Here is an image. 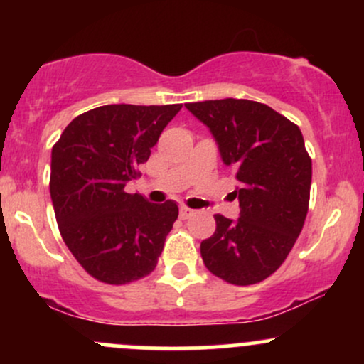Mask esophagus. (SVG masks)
Segmentation results:
<instances>
[{
    "label": "esophagus",
    "instance_id": "esophagus-1",
    "mask_svg": "<svg viewBox=\"0 0 364 364\" xmlns=\"http://www.w3.org/2000/svg\"><path fill=\"white\" fill-rule=\"evenodd\" d=\"M195 214V210H191V208H188V207H181L179 208V217H181L183 220H186V219H190L191 215Z\"/></svg>",
    "mask_w": 364,
    "mask_h": 364
}]
</instances>
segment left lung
Masks as SVG:
<instances>
[{
    "label": "left lung",
    "mask_w": 364,
    "mask_h": 364,
    "mask_svg": "<svg viewBox=\"0 0 364 364\" xmlns=\"http://www.w3.org/2000/svg\"><path fill=\"white\" fill-rule=\"evenodd\" d=\"M186 109L210 129L237 179L240 219L214 215L215 232L200 245L202 260L235 286L262 282L286 260L308 214L311 159L301 129L246 99L190 102Z\"/></svg>",
    "instance_id": "left-lung-1"
}]
</instances>
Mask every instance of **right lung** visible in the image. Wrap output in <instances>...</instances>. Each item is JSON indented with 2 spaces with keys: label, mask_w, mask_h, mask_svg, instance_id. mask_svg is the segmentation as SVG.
Listing matches in <instances>:
<instances>
[{
  "label": "right lung",
  "mask_w": 364,
  "mask_h": 364,
  "mask_svg": "<svg viewBox=\"0 0 364 364\" xmlns=\"http://www.w3.org/2000/svg\"><path fill=\"white\" fill-rule=\"evenodd\" d=\"M181 104H109L77 116L51 152L49 190L58 228L77 262L106 284H128L156 269L178 219L173 200L127 193L139 166Z\"/></svg>",
  "instance_id": "add662e5"
}]
</instances>
